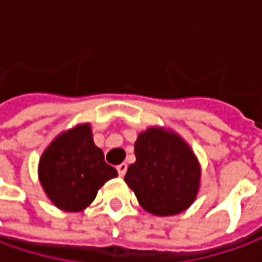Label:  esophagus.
<instances>
[{
	"instance_id": "obj_1",
	"label": "esophagus",
	"mask_w": 262,
	"mask_h": 262,
	"mask_svg": "<svg viewBox=\"0 0 262 262\" xmlns=\"http://www.w3.org/2000/svg\"><path fill=\"white\" fill-rule=\"evenodd\" d=\"M117 171H119V176L124 177V174H126V171H127V164H124V162H122L120 165H117Z\"/></svg>"
}]
</instances>
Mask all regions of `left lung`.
I'll use <instances>...</instances> for the list:
<instances>
[{
  "label": "left lung",
  "mask_w": 262,
  "mask_h": 262,
  "mask_svg": "<svg viewBox=\"0 0 262 262\" xmlns=\"http://www.w3.org/2000/svg\"><path fill=\"white\" fill-rule=\"evenodd\" d=\"M135 157L124 181L146 212L172 216L193 204L202 171L183 138L162 127H149L135 142Z\"/></svg>",
  "instance_id": "left-lung-1"
}]
</instances>
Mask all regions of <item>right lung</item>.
Returning a JSON list of instances; mask_svg holds the SVG:
<instances>
[{
  "label": "right lung",
  "instance_id": "obj_1",
  "mask_svg": "<svg viewBox=\"0 0 262 262\" xmlns=\"http://www.w3.org/2000/svg\"><path fill=\"white\" fill-rule=\"evenodd\" d=\"M117 171L104 161L93 140L91 126L78 124L60 133L41 155L39 180L49 200L60 210L81 212Z\"/></svg>",
  "mask_w": 262,
  "mask_h": 262
}]
</instances>
